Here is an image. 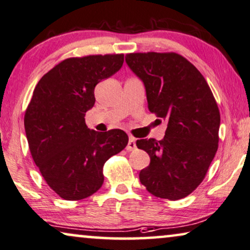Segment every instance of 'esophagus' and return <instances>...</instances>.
<instances>
[{"label":"esophagus","instance_id":"34e87169","mask_svg":"<svg viewBox=\"0 0 250 250\" xmlns=\"http://www.w3.org/2000/svg\"><path fill=\"white\" fill-rule=\"evenodd\" d=\"M136 148V139L133 137H129L128 145H126V150H133Z\"/></svg>","mask_w":250,"mask_h":250}]
</instances>
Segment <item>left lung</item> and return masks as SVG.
Listing matches in <instances>:
<instances>
[{
    "label": "left lung",
    "mask_w": 250,
    "mask_h": 250,
    "mask_svg": "<svg viewBox=\"0 0 250 250\" xmlns=\"http://www.w3.org/2000/svg\"><path fill=\"white\" fill-rule=\"evenodd\" d=\"M125 62L145 85L148 110L167 122L162 140H137L150 157L140 182L160 198H185L202 184L219 147L215 98L196 66L174 52L129 53Z\"/></svg>",
    "instance_id": "1"
}]
</instances>
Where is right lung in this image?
Returning <instances> with one entry per match:
<instances>
[{
    "instance_id": "right-lung-1",
    "label": "right lung",
    "mask_w": 250,
    "mask_h": 250,
    "mask_svg": "<svg viewBox=\"0 0 250 250\" xmlns=\"http://www.w3.org/2000/svg\"><path fill=\"white\" fill-rule=\"evenodd\" d=\"M124 54L69 58L42 77L24 113L30 154L46 184L65 200L95 194L103 167L128 144L120 129H88L86 112L95 104V86L119 71Z\"/></svg>"
}]
</instances>
